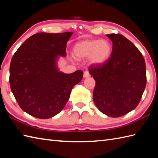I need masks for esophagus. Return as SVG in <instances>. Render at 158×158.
<instances>
[{
	"label": "esophagus",
	"mask_w": 158,
	"mask_h": 158,
	"mask_svg": "<svg viewBox=\"0 0 158 158\" xmlns=\"http://www.w3.org/2000/svg\"><path fill=\"white\" fill-rule=\"evenodd\" d=\"M89 72L88 70H85L84 73H83V77H89Z\"/></svg>",
	"instance_id": "34e87169"
}]
</instances>
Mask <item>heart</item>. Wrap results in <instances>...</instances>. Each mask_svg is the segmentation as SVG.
I'll return each mask as SVG.
<instances>
[{
  "mask_svg": "<svg viewBox=\"0 0 158 158\" xmlns=\"http://www.w3.org/2000/svg\"><path fill=\"white\" fill-rule=\"evenodd\" d=\"M112 46L107 40H90L80 42L74 46V55L78 59L89 57L93 64H101L108 60Z\"/></svg>",
  "mask_w": 158,
  "mask_h": 158,
  "instance_id": "heart-1",
  "label": "heart"
}]
</instances>
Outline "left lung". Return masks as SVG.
Segmentation results:
<instances>
[{"instance_id":"obj_1","label":"left lung","mask_w":158,"mask_h":158,"mask_svg":"<svg viewBox=\"0 0 158 158\" xmlns=\"http://www.w3.org/2000/svg\"><path fill=\"white\" fill-rule=\"evenodd\" d=\"M106 35L113 43L111 57L89 67L96 81L93 100L102 113L120 117L140 103L147 84L146 64L140 51L125 36Z\"/></svg>"}]
</instances>
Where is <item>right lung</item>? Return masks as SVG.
Instances as JSON below:
<instances>
[{"label": "right lung", "instance_id": "add662e5", "mask_svg": "<svg viewBox=\"0 0 158 158\" xmlns=\"http://www.w3.org/2000/svg\"><path fill=\"white\" fill-rule=\"evenodd\" d=\"M73 32L38 33L26 40L11 59L9 84L20 108L36 118H49L60 113L74 85L83 73L59 71L58 55L66 56L67 42Z\"/></svg>", "mask_w": 158, "mask_h": 158}]
</instances>
